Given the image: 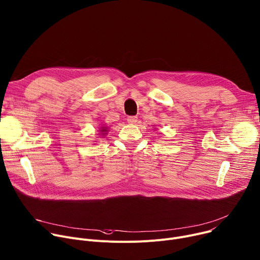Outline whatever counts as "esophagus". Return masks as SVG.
Returning a JSON list of instances; mask_svg holds the SVG:
<instances>
[{
  "mask_svg": "<svg viewBox=\"0 0 260 260\" xmlns=\"http://www.w3.org/2000/svg\"><path fill=\"white\" fill-rule=\"evenodd\" d=\"M127 121L129 124H135L137 122V117H128Z\"/></svg>",
  "mask_w": 260,
  "mask_h": 260,
  "instance_id": "esophagus-1",
  "label": "esophagus"
}]
</instances>
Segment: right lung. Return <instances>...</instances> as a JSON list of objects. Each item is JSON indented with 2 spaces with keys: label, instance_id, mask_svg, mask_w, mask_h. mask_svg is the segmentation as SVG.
<instances>
[{
  "label": "right lung",
  "instance_id": "obj_1",
  "mask_svg": "<svg viewBox=\"0 0 260 260\" xmlns=\"http://www.w3.org/2000/svg\"><path fill=\"white\" fill-rule=\"evenodd\" d=\"M99 132H100V133H98V135H100V136H102V137L106 136V134H107V132H108V127L102 125L101 127H99Z\"/></svg>",
  "mask_w": 260,
  "mask_h": 260
}]
</instances>
